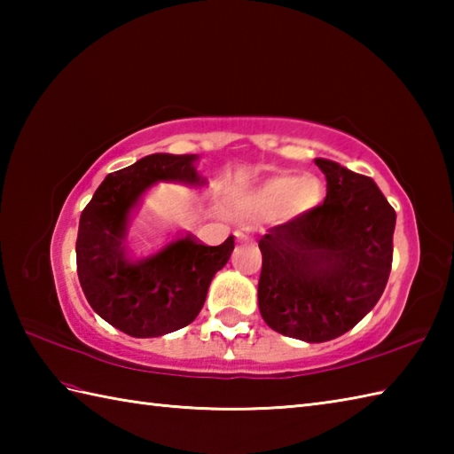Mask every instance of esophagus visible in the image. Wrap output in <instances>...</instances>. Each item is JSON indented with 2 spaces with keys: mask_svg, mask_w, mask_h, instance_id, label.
<instances>
[{
  "mask_svg": "<svg viewBox=\"0 0 454 454\" xmlns=\"http://www.w3.org/2000/svg\"><path fill=\"white\" fill-rule=\"evenodd\" d=\"M234 236H236V239H238V242H247V239H249V238H252V236H249V232H247V230H238V232H236Z\"/></svg>",
  "mask_w": 454,
  "mask_h": 454,
  "instance_id": "1",
  "label": "esophagus"
}]
</instances>
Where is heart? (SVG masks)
Here are the masks:
<instances>
[{
	"mask_svg": "<svg viewBox=\"0 0 454 454\" xmlns=\"http://www.w3.org/2000/svg\"><path fill=\"white\" fill-rule=\"evenodd\" d=\"M324 200L322 181L312 176H275L263 181L247 197V205L254 208L273 210L283 205L288 218L304 216L316 210Z\"/></svg>",
	"mask_w": 454,
	"mask_h": 454,
	"instance_id": "obj_1",
	"label": "heart"
}]
</instances>
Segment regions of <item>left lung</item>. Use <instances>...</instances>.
<instances>
[{"instance_id":"8db88e82","label":"left lung","mask_w":454,"mask_h":454,"mask_svg":"<svg viewBox=\"0 0 454 454\" xmlns=\"http://www.w3.org/2000/svg\"><path fill=\"white\" fill-rule=\"evenodd\" d=\"M327 181L316 210L259 239V312L271 330L308 343L349 332L384 293L396 212L376 183L316 158Z\"/></svg>"}]
</instances>
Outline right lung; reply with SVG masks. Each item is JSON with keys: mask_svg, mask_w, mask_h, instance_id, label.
Segmentation results:
<instances>
[{"mask_svg": "<svg viewBox=\"0 0 454 454\" xmlns=\"http://www.w3.org/2000/svg\"><path fill=\"white\" fill-rule=\"evenodd\" d=\"M197 160V153H152L109 173L82 212L75 259L83 294L105 322L132 337H160L189 325L212 277L234 252V236L215 247L192 234H176L144 252L129 246L132 215L156 183L207 185Z\"/></svg>", "mask_w": 454, "mask_h": 454, "instance_id": "1", "label": "right lung"}]
</instances>
